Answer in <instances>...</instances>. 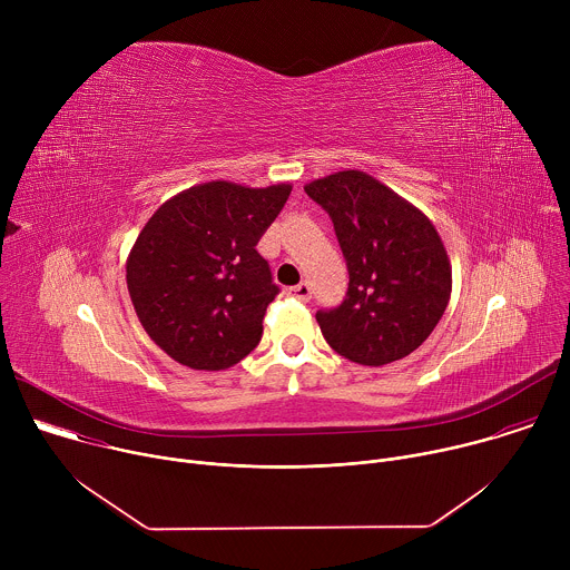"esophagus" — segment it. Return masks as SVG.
I'll use <instances>...</instances> for the list:
<instances>
[{
  "instance_id": "obj_1",
  "label": "esophagus",
  "mask_w": 570,
  "mask_h": 570,
  "mask_svg": "<svg viewBox=\"0 0 570 570\" xmlns=\"http://www.w3.org/2000/svg\"><path fill=\"white\" fill-rule=\"evenodd\" d=\"M288 295L295 297V299H299V302H308V299H311V286H308L306 282H302V284H297V286H291V288H288Z\"/></svg>"
}]
</instances>
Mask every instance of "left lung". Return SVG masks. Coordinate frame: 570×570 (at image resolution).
I'll return each mask as SVG.
<instances>
[{
	"mask_svg": "<svg viewBox=\"0 0 570 570\" xmlns=\"http://www.w3.org/2000/svg\"><path fill=\"white\" fill-rule=\"evenodd\" d=\"M304 191L330 214L350 271L343 304L315 313L324 341L370 367L413 354L451 297V264L433 223L363 171H338Z\"/></svg>",
	"mask_w": 570,
	"mask_h": 570,
	"instance_id": "obj_1",
	"label": "left lung"
}]
</instances>
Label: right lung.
Wrapping results in <instances>:
<instances>
[{
    "instance_id": "right-lung-1",
    "label": "right lung",
    "mask_w": 570,
    "mask_h": 570,
    "mask_svg": "<svg viewBox=\"0 0 570 570\" xmlns=\"http://www.w3.org/2000/svg\"><path fill=\"white\" fill-rule=\"evenodd\" d=\"M291 189L214 180L148 218L128 255L126 282L141 327L174 361L227 370L259 345L279 286L257 243Z\"/></svg>"
}]
</instances>
